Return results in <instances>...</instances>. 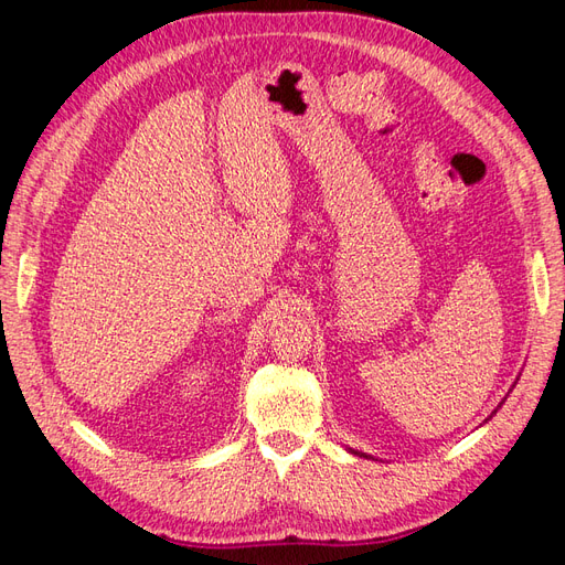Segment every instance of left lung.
Segmentation results:
<instances>
[{
	"mask_svg": "<svg viewBox=\"0 0 565 565\" xmlns=\"http://www.w3.org/2000/svg\"><path fill=\"white\" fill-rule=\"evenodd\" d=\"M504 401H507V398H504ZM500 407H502V403H500ZM494 413H498V409H494ZM349 452H353V455H358V457H365V459L370 457V455H365V452H358V450H353V448H349Z\"/></svg>",
	"mask_w": 565,
	"mask_h": 565,
	"instance_id": "1",
	"label": "left lung"
}]
</instances>
